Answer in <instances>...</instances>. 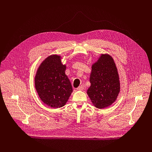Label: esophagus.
I'll return each mask as SVG.
<instances>
[{"label": "esophagus", "instance_id": "34e87169", "mask_svg": "<svg viewBox=\"0 0 152 152\" xmlns=\"http://www.w3.org/2000/svg\"><path fill=\"white\" fill-rule=\"evenodd\" d=\"M77 90H79V91H83V89H84V86H83V85H81V86H79L77 88Z\"/></svg>", "mask_w": 152, "mask_h": 152}]
</instances>
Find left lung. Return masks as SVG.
I'll list each match as a JSON object with an SVG mask.
<instances>
[{
    "label": "left lung",
    "mask_w": 152,
    "mask_h": 152,
    "mask_svg": "<svg viewBox=\"0 0 152 152\" xmlns=\"http://www.w3.org/2000/svg\"><path fill=\"white\" fill-rule=\"evenodd\" d=\"M90 83L87 94L94 106L105 108L116 100L120 92V81L111 56L102 53L97 61L92 64Z\"/></svg>",
    "instance_id": "left-lung-1"
}]
</instances>
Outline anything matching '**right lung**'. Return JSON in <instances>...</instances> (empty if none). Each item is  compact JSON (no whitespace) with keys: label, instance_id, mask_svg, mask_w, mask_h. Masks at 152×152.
I'll list each match as a JSON object with an SVG mask.
<instances>
[{"label":"right lung","instance_id":"add662e5","mask_svg":"<svg viewBox=\"0 0 152 152\" xmlns=\"http://www.w3.org/2000/svg\"><path fill=\"white\" fill-rule=\"evenodd\" d=\"M66 68L60 55H51L37 68L35 89L41 101L47 106L53 108L63 107L73 92L69 79L65 75Z\"/></svg>","mask_w":152,"mask_h":152}]
</instances>
